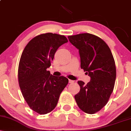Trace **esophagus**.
I'll use <instances>...</instances> for the list:
<instances>
[{
	"label": "esophagus",
	"instance_id": "esophagus-1",
	"mask_svg": "<svg viewBox=\"0 0 131 131\" xmlns=\"http://www.w3.org/2000/svg\"><path fill=\"white\" fill-rule=\"evenodd\" d=\"M74 81H73V80H71V79H69V83H73Z\"/></svg>",
	"mask_w": 131,
	"mask_h": 131
}]
</instances>
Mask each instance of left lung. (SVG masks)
Returning <instances> with one entry per match:
<instances>
[{
  "mask_svg": "<svg viewBox=\"0 0 131 131\" xmlns=\"http://www.w3.org/2000/svg\"><path fill=\"white\" fill-rule=\"evenodd\" d=\"M68 39L79 50L81 68L91 77L87 84L78 81L80 91L74 99L81 110L94 114L106 105L113 91L116 76L115 60L108 45L96 36L83 33Z\"/></svg>",
  "mask_w": 131,
  "mask_h": 131,
  "instance_id": "1",
  "label": "left lung"
}]
</instances>
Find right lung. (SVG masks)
Wrapping results in <instances>:
<instances>
[{
    "label": "right lung",
    "instance_id": "right-lung-1",
    "mask_svg": "<svg viewBox=\"0 0 131 131\" xmlns=\"http://www.w3.org/2000/svg\"><path fill=\"white\" fill-rule=\"evenodd\" d=\"M68 42L64 36L49 32L34 37L25 47L18 67V82L29 106L40 115L56 107L60 95L68 83L64 76H53L47 70L57 49Z\"/></svg>",
    "mask_w": 131,
    "mask_h": 131
}]
</instances>
